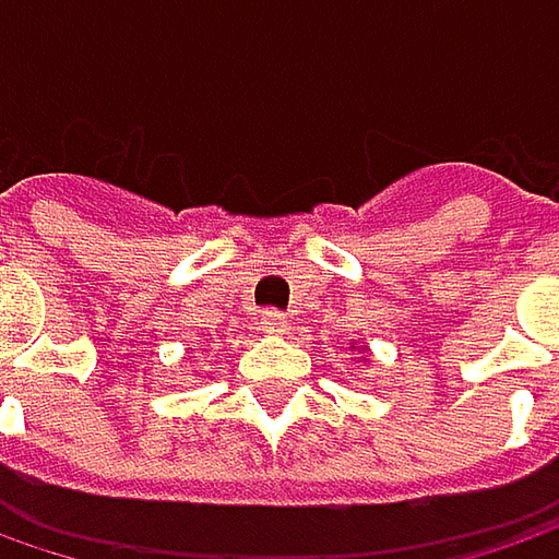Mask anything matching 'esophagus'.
<instances>
[{
	"label": "esophagus",
	"instance_id": "esophagus-1",
	"mask_svg": "<svg viewBox=\"0 0 559 559\" xmlns=\"http://www.w3.org/2000/svg\"><path fill=\"white\" fill-rule=\"evenodd\" d=\"M261 323H264L267 333H286V313L276 311V308H270V311L261 313Z\"/></svg>",
	"mask_w": 559,
	"mask_h": 559
}]
</instances>
